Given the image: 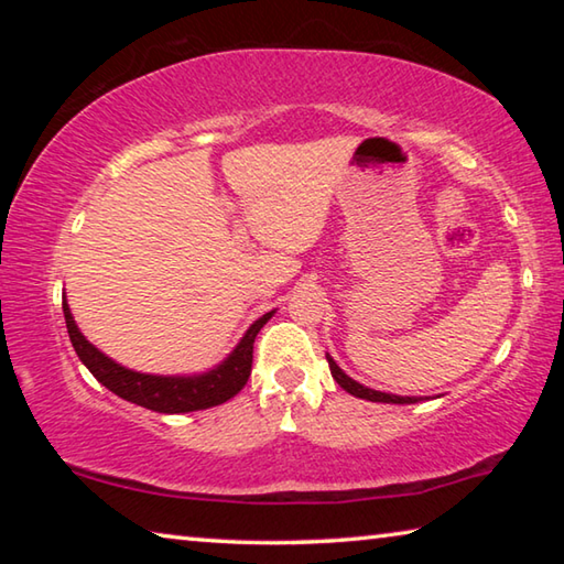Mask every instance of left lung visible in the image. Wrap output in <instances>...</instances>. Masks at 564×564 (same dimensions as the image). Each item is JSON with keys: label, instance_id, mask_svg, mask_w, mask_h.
<instances>
[{"label": "left lung", "instance_id": "1", "mask_svg": "<svg viewBox=\"0 0 564 564\" xmlns=\"http://www.w3.org/2000/svg\"><path fill=\"white\" fill-rule=\"evenodd\" d=\"M328 358V366H330V373H333V378H336V383L343 388V390H348L350 395H356V398H362V400H373V403H395V405H408V403H417V398H403V395H390V393H380V390H370V388H366V386H360V383H356V380L352 378H348L346 373H343V370L336 366V360H333L330 356H326Z\"/></svg>", "mask_w": 564, "mask_h": 564}]
</instances>
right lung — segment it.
Here are the masks:
<instances>
[{
    "label": "right lung",
    "mask_w": 564,
    "mask_h": 564,
    "mask_svg": "<svg viewBox=\"0 0 564 564\" xmlns=\"http://www.w3.org/2000/svg\"><path fill=\"white\" fill-rule=\"evenodd\" d=\"M66 330H69V340L76 350V356L89 368V373L99 380L101 386H107L111 393L119 398L137 403L141 408L156 410V413H191V410H206L214 405H221L226 400H231L238 390L246 386L248 376H251L253 366V340L259 336V330L269 323L273 316L265 313L263 318L253 323L246 330V336L238 343L236 350L228 356L221 366L208 370L204 376H191V378H164V376H147L137 373L113 362L111 358L104 356L91 343L82 336L79 328L72 318L69 305L66 299L62 301Z\"/></svg>",
    "instance_id": "add662e5"
}]
</instances>
